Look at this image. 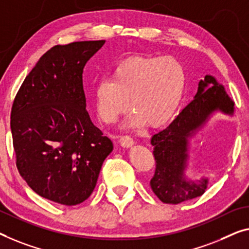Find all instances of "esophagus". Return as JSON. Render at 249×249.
<instances>
[{
    "mask_svg": "<svg viewBox=\"0 0 249 249\" xmlns=\"http://www.w3.org/2000/svg\"><path fill=\"white\" fill-rule=\"evenodd\" d=\"M120 143H121L122 146L129 147V146H132L133 144H134V141H133V139L129 135H124L120 139Z\"/></svg>",
    "mask_w": 249,
    "mask_h": 249,
    "instance_id": "1",
    "label": "esophagus"
}]
</instances>
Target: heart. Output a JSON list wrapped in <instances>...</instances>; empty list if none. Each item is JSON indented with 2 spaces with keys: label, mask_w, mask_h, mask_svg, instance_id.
Returning a JSON list of instances; mask_svg holds the SVG:
<instances>
[{
  "label": "heart",
  "mask_w": 249,
  "mask_h": 249,
  "mask_svg": "<svg viewBox=\"0 0 249 249\" xmlns=\"http://www.w3.org/2000/svg\"><path fill=\"white\" fill-rule=\"evenodd\" d=\"M185 85L187 73L177 58L131 57L114 69L110 79L96 85V112L104 123L113 124L131 105L128 127H161L177 114Z\"/></svg>",
  "instance_id": "b5f03b06"
}]
</instances>
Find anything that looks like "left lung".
<instances>
[{"instance_id": "obj_1", "label": "left lung", "mask_w": 249, "mask_h": 249, "mask_svg": "<svg viewBox=\"0 0 249 249\" xmlns=\"http://www.w3.org/2000/svg\"><path fill=\"white\" fill-rule=\"evenodd\" d=\"M216 112L232 116L233 102L216 78L207 75L199 81L195 98L176 120L152 136L157 168L150 185L162 202L178 205L205 194L208 178L191 181L185 178L184 171L188 165L190 139Z\"/></svg>"}]
</instances>
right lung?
Returning <instances> with one entry per match:
<instances>
[{"instance_id":"add662e5","label":"right lung","mask_w":249,"mask_h":249,"mask_svg":"<svg viewBox=\"0 0 249 249\" xmlns=\"http://www.w3.org/2000/svg\"><path fill=\"white\" fill-rule=\"evenodd\" d=\"M105 40L54 46L25 77L11 110L21 177L36 194L65 206L84 202L113 143L86 110L84 67Z\"/></svg>"}]
</instances>
